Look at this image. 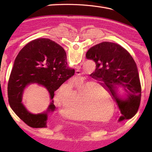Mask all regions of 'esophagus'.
Instances as JSON below:
<instances>
[{"label": "esophagus", "mask_w": 152, "mask_h": 152, "mask_svg": "<svg viewBox=\"0 0 152 152\" xmlns=\"http://www.w3.org/2000/svg\"><path fill=\"white\" fill-rule=\"evenodd\" d=\"M80 71H78V70L76 71V78H78V77H80Z\"/></svg>", "instance_id": "esophagus-1"}]
</instances>
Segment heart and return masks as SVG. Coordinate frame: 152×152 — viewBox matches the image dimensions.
Listing matches in <instances>:
<instances>
[{"label":"heart","mask_w":152,"mask_h":152,"mask_svg":"<svg viewBox=\"0 0 152 152\" xmlns=\"http://www.w3.org/2000/svg\"><path fill=\"white\" fill-rule=\"evenodd\" d=\"M96 84L95 82H89L83 78L64 83L55 94V104L61 108H64L66 106L67 112L78 119L102 120L103 118H100L104 117L108 113L106 102L110 104V97L106 93L93 88V86ZM72 91L73 95L69 100ZM83 97L86 99V106Z\"/></svg>","instance_id":"heart-1"}]
</instances>
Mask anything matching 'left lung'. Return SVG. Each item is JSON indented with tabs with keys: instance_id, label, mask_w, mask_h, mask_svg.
Masks as SVG:
<instances>
[{
	"instance_id": "left-lung-1",
	"label": "left lung",
	"mask_w": 152,
	"mask_h": 152,
	"mask_svg": "<svg viewBox=\"0 0 152 152\" xmlns=\"http://www.w3.org/2000/svg\"><path fill=\"white\" fill-rule=\"evenodd\" d=\"M86 56L95 63L93 77L115 101L121 114L119 120L133 118L140 106L141 85L137 64L130 53L120 45L104 42L90 48ZM117 85L128 92L126 100L116 95L115 88Z\"/></svg>"
}]
</instances>
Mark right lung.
Instances as JSON below:
<instances>
[{"label":"right lung","instance_id":"1","mask_svg":"<svg viewBox=\"0 0 152 152\" xmlns=\"http://www.w3.org/2000/svg\"><path fill=\"white\" fill-rule=\"evenodd\" d=\"M66 54L63 48L48 38H39L28 43L19 51L14 63L8 84L9 104L15 114L29 127H46V113L32 114L21 103L23 91L30 83L44 86L50 94L74 74L67 66ZM56 108L53 101L48 111Z\"/></svg>","mask_w":152,"mask_h":152}]
</instances>
